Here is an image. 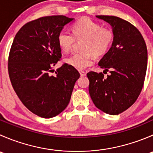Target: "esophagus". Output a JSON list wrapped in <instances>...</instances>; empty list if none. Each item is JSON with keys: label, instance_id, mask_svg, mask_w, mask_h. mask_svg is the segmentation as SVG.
Listing matches in <instances>:
<instances>
[{"label": "esophagus", "instance_id": "esophagus-1", "mask_svg": "<svg viewBox=\"0 0 153 153\" xmlns=\"http://www.w3.org/2000/svg\"><path fill=\"white\" fill-rule=\"evenodd\" d=\"M80 74H81V76H85V75H86V72H85V71H83V70H80L79 71Z\"/></svg>", "mask_w": 153, "mask_h": 153}]
</instances>
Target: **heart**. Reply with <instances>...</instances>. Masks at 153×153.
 <instances>
[{
  "mask_svg": "<svg viewBox=\"0 0 153 153\" xmlns=\"http://www.w3.org/2000/svg\"><path fill=\"white\" fill-rule=\"evenodd\" d=\"M72 32L62 30L58 35V43L61 50L67 53L72 49L75 41L84 42L82 53H75L66 59V62L78 69H84L93 64V55L101 57L106 55L115 40V33L109 27L89 18H83L72 25Z\"/></svg>",
  "mask_w": 153,
  "mask_h": 153,
  "instance_id": "b5f03b06",
  "label": "heart"
}]
</instances>
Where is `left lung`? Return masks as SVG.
I'll use <instances>...</instances> for the list:
<instances>
[{"label": "left lung", "instance_id": "1", "mask_svg": "<svg viewBox=\"0 0 153 153\" xmlns=\"http://www.w3.org/2000/svg\"><path fill=\"white\" fill-rule=\"evenodd\" d=\"M96 17L110 24L115 40L98 63L105 69L104 72L109 71L110 74L106 78L102 72L86 74L89 95L97 108L109 115H118L135 102L142 90L147 49L142 35L132 24L115 16Z\"/></svg>", "mask_w": 153, "mask_h": 153}]
</instances>
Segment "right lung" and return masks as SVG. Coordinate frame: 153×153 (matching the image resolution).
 <instances>
[{
    "label": "right lung",
    "instance_id": "obj_1",
    "mask_svg": "<svg viewBox=\"0 0 153 153\" xmlns=\"http://www.w3.org/2000/svg\"><path fill=\"white\" fill-rule=\"evenodd\" d=\"M72 20L52 15L29 21L17 32L11 47L8 72L14 90L24 105L41 118H52L66 109L80 77L67 63L50 75L62 55L58 34Z\"/></svg>",
    "mask_w": 153,
    "mask_h": 153
}]
</instances>
